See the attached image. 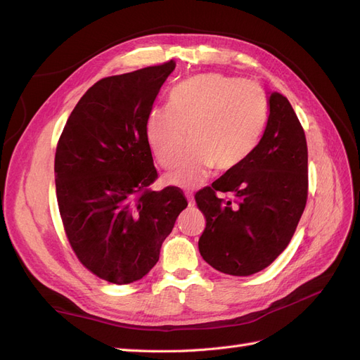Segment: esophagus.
<instances>
[{"instance_id":"1","label":"esophagus","mask_w":360,"mask_h":360,"mask_svg":"<svg viewBox=\"0 0 360 360\" xmlns=\"http://www.w3.org/2000/svg\"><path fill=\"white\" fill-rule=\"evenodd\" d=\"M186 198H188V204H189V207H193L195 205V201H193V195L192 193H186Z\"/></svg>"}]
</instances>
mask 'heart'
Wrapping results in <instances>:
<instances>
[{
  "label": "heart",
  "instance_id": "1",
  "mask_svg": "<svg viewBox=\"0 0 360 360\" xmlns=\"http://www.w3.org/2000/svg\"><path fill=\"white\" fill-rule=\"evenodd\" d=\"M266 124V102L255 86L219 73L180 82L165 110H153L146 138L156 162L169 169L184 151L168 181L192 188L217 171H230L252 153Z\"/></svg>",
  "mask_w": 360,
  "mask_h": 360
}]
</instances>
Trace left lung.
Masks as SVG:
<instances>
[{
  "label": "left lung",
  "mask_w": 360,
  "mask_h": 360,
  "mask_svg": "<svg viewBox=\"0 0 360 360\" xmlns=\"http://www.w3.org/2000/svg\"><path fill=\"white\" fill-rule=\"evenodd\" d=\"M259 143L238 167L195 193L205 217L201 257L213 269L249 276L282 254L308 200V146L285 96L271 93ZM231 193L233 200L219 193Z\"/></svg>",
  "instance_id": "1"
}]
</instances>
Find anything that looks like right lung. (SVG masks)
<instances>
[{
    "label": "right lung",
    "instance_id": "obj_1",
    "mask_svg": "<svg viewBox=\"0 0 360 360\" xmlns=\"http://www.w3.org/2000/svg\"><path fill=\"white\" fill-rule=\"evenodd\" d=\"M172 60L97 81L72 111L56 151L64 233L93 275L124 285L146 276L188 200L153 191L158 171L146 122Z\"/></svg>",
    "mask_w": 360,
    "mask_h": 360
}]
</instances>
